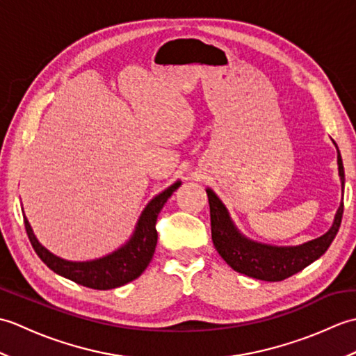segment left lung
<instances>
[{"mask_svg":"<svg viewBox=\"0 0 356 356\" xmlns=\"http://www.w3.org/2000/svg\"><path fill=\"white\" fill-rule=\"evenodd\" d=\"M338 171L341 186L344 188V166L339 151ZM207 194L209 200L211 236L217 252L234 270L263 282H282L320 259L334 241L344 211V203L341 202L332 228L318 238L298 246H270L246 238L232 223L228 209L216 193L208 188Z\"/></svg>","mask_w":356,"mask_h":356,"instance_id":"1","label":"left lung"}]
</instances>
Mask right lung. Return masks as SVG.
<instances>
[{"label":"right lung","instance_id":"obj_1","mask_svg":"<svg viewBox=\"0 0 356 356\" xmlns=\"http://www.w3.org/2000/svg\"><path fill=\"white\" fill-rule=\"evenodd\" d=\"M180 184L182 182L177 180L176 184H172L165 191L157 194L142 211L131 238L124 246L116 249L115 252L101 257V259L90 261H69L59 259L38 241L32 231V226H30L24 216V226L29 240L38 257L56 274L69 278L78 284L92 287V289H115V287L133 282L147 269L157 245V216Z\"/></svg>","mask_w":356,"mask_h":356}]
</instances>
